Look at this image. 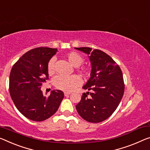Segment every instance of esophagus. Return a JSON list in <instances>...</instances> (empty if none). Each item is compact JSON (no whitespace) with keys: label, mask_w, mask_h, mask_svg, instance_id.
Masks as SVG:
<instances>
[{"label":"esophagus","mask_w":150,"mask_h":150,"mask_svg":"<svg viewBox=\"0 0 150 150\" xmlns=\"http://www.w3.org/2000/svg\"><path fill=\"white\" fill-rule=\"evenodd\" d=\"M70 93H69V92H65V93H64V95H65V96H66V97L70 95Z\"/></svg>","instance_id":"obj_1"}]
</instances>
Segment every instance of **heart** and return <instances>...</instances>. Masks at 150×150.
<instances>
[{"label":"heart","mask_w":150,"mask_h":150,"mask_svg":"<svg viewBox=\"0 0 150 150\" xmlns=\"http://www.w3.org/2000/svg\"><path fill=\"white\" fill-rule=\"evenodd\" d=\"M66 59L72 66L77 67L82 64L84 62V58L79 53L76 52H70L66 55ZM54 62L55 58L52 57L50 59L47 64V72L50 75L54 73ZM78 71L84 76L91 74V68L86 66H82L78 68ZM81 80L77 75L62 76L58 75L54 79V84L57 88L64 91H71L79 86Z\"/></svg>","instance_id":"1"}]
</instances>
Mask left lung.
<instances>
[{"label":"left lung","mask_w":150,"mask_h":150,"mask_svg":"<svg viewBox=\"0 0 150 150\" xmlns=\"http://www.w3.org/2000/svg\"><path fill=\"white\" fill-rule=\"evenodd\" d=\"M75 48L89 55L92 65L91 78L83 86L92 93H83L76 108L84 120L100 123L109 118L121 102L125 90L123 74L116 62L104 52L87 47ZM88 94L91 98L88 97Z\"/></svg>","instance_id":"8db88e82"}]
</instances>
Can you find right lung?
Here are the masks:
<instances>
[{
	"label": "right lung",
	"mask_w": 150,
	"mask_h": 150,
	"mask_svg": "<svg viewBox=\"0 0 150 150\" xmlns=\"http://www.w3.org/2000/svg\"><path fill=\"white\" fill-rule=\"evenodd\" d=\"M57 49L40 47L29 50L14 64L9 77V93L14 104L30 120L42 121L58 109L64 93L59 90L43 96L41 88L49 79L47 64Z\"/></svg>",
	"instance_id": "right-lung-1"
}]
</instances>
